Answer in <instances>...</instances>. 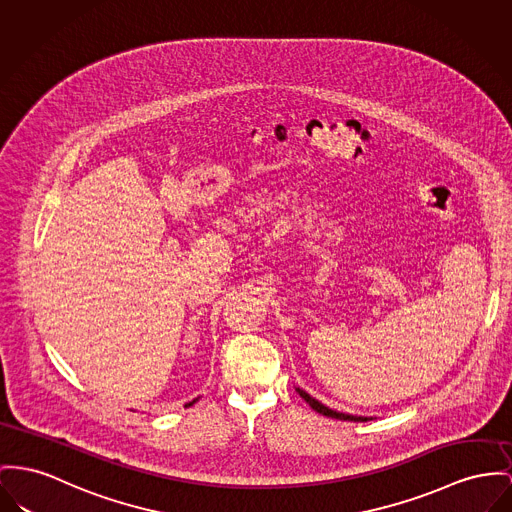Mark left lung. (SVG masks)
Here are the masks:
<instances>
[{
  "mask_svg": "<svg viewBox=\"0 0 512 512\" xmlns=\"http://www.w3.org/2000/svg\"><path fill=\"white\" fill-rule=\"evenodd\" d=\"M297 392H299V396L307 402L310 408L314 409V411H318V413H322V415H326V417H334V419H343V421H371L373 417H363V415H351V413H340V411H336V409H330L328 406H324V404H320L318 400H314L308 392H305L303 388H295Z\"/></svg>",
  "mask_w": 512,
  "mask_h": 512,
  "instance_id": "1",
  "label": "left lung"
}]
</instances>
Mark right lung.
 I'll list each match as a JSON object with an SVG mask.
<instances>
[{
  "mask_svg": "<svg viewBox=\"0 0 512 512\" xmlns=\"http://www.w3.org/2000/svg\"><path fill=\"white\" fill-rule=\"evenodd\" d=\"M196 400H198V398H196ZM196 400H194V402H190V404H188V406H192V404H196Z\"/></svg>",
  "mask_w": 512,
  "mask_h": 512,
  "instance_id": "1",
  "label": "right lung"
}]
</instances>
